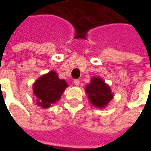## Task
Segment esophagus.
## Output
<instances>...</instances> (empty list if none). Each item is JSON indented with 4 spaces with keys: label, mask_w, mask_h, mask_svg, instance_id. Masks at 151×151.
I'll use <instances>...</instances> for the list:
<instances>
[{
    "label": "esophagus",
    "mask_w": 151,
    "mask_h": 151,
    "mask_svg": "<svg viewBox=\"0 0 151 151\" xmlns=\"http://www.w3.org/2000/svg\"><path fill=\"white\" fill-rule=\"evenodd\" d=\"M73 83H75V85H77V86H78V85L80 84V81H79L78 79H75V80L73 81Z\"/></svg>",
    "instance_id": "34e87169"
}]
</instances>
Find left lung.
Returning <instances> with one entry per match:
<instances>
[{
  "instance_id": "1",
  "label": "left lung",
  "mask_w": 151,
  "mask_h": 151,
  "mask_svg": "<svg viewBox=\"0 0 151 151\" xmlns=\"http://www.w3.org/2000/svg\"><path fill=\"white\" fill-rule=\"evenodd\" d=\"M85 90L90 102L99 108L106 106L113 97L110 87L97 77L91 79V83L87 84Z\"/></svg>"
}]
</instances>
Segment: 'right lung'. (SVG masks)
Wrapping results in <instances>:
<instances>
[{"label": "right lung", "instance_id": "add662e5", "mask_svg": "<svg viewBox=\"0 0 151 151\" xmlns=\"http://www.w3.org/2000/svg\"><path fill=\"white\" fill-rule=\"evenodd\" d=\"M68 87L64 79H60L55 72L40 77L34 84V94L37 97V104L43 108H48L57 101Z\"/></svg>", "mask_w": 151, "mask_h": 151}]
</instances>
